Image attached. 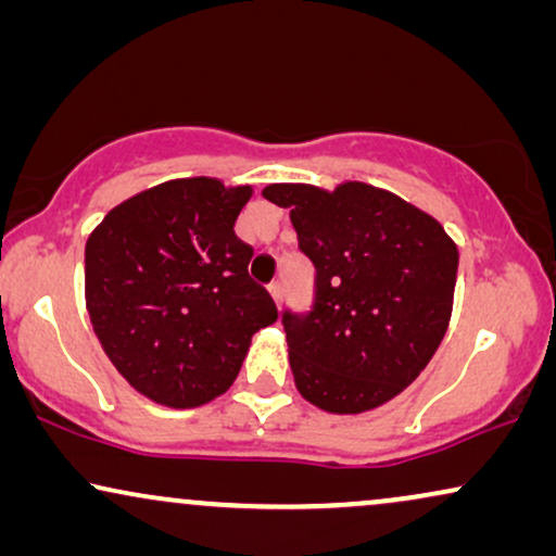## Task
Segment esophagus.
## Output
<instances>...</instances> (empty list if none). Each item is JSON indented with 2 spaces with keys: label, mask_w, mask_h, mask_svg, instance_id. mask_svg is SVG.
Here are the masks:
<instances>
[{
  "label": "esophagus",
  "mask_w": 556,
  "mask_h": 556,
  "mask_svg": "<svg viewBox=\"0 0 556 556\" xmlns=\"http://www.w3.org/2000/svg\"><path fill=\"white\" fill-rule=\"evenodd\" d=\"M268 291L273 295V301H276L280 306V299H283V286H280V280H273V283L268 286Z\"/></svg>",
  "instance_id": "esophagus-1"
}]
</instances>
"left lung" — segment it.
Returning a JSON list of instances; mask_svg holds the SVG:
<instances>
[{"mask_svg": "<svg viewBox=\"0 0 556 556\" xmlns=\"http://www.w3.org/2000/svg\"><path fill=\"white\" fill-rule=\"evenodd\" d=\"M263 197L291 207L301 253L316 268L311 311H283L299 392L337 415L397 397L447 331L455 242L435 217L362 181L333 192L270 185Z\"/></svg>", "mask_w": 556, "mask_h": 556, "instance_id": "8db88e82", "label": "left lung"}]
</instances>
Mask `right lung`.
<instances>
[{
    "mask_svg": "<svg viewBox=\"0 0 556 556\" xmlns=\"http://www.w3.org/2000/svg\"><path fill=\"white\" fill-rule=\"evenodd\" d=\"M250 187L194 177L113 207L86 242V306L128 384L166 407H197L235 382L250 339L278 318L248 276L235 235Z\"/></svg>",
    "mask_w": 556,
    "mask_h": 556,
    "instance_id": "1",
    "label": "right lung"
}]
</instances>
